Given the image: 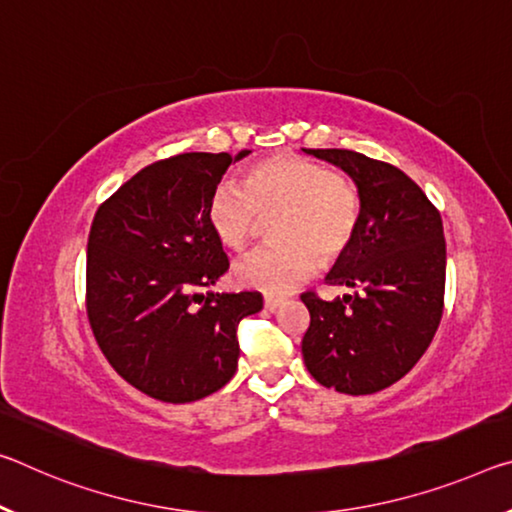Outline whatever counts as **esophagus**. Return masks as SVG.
Wrapping results in <instances>:
<instances>
[{"label": "esophagus", "mask_w": 512, "mask_h": 512, "mask_svg": "<svg viewBox=\"0 0 512 512\" xmlns=\"http://www.w3.org/2000/svg\"><path fill=\"white\" fill-rule=\"evenodd\" d=\"M280 305H282V298H273V296H266V298H264V307H266V310H269V312H275Z\"/></svg>", "instance_id": "1"}]
</instances>
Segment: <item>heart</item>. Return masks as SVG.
I'll return each instance as SVG.
<instances>
[{"mask_svg":"<svg viewBox=\"0 0 512 512\" xmlns=\"http://www.w3.org/2000/svg\"><path fill=\"white\" fill-rule=\"evenodd\" d=\"M273 218L278 239L248 253L234 266L243 287L264 294H287L316 269L351 246L360 223V196L344 175L330 173L294 152H280L250 166L241 182L223 180L209 196L207 218L218 241L243 248L259 225Z\"/></svg>","mask_w":512,"mask_h":512,"instance_id":"obj_1","label":"heart"}]
</instances>
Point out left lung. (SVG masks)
<instances>
[{
    "label": "left lung",
    "instance_id": "1",
    "mask_svg": "<svg viewBox=\"0 0 512 512\" xmlns=\"http://www.w3.org/2000/svg\"><path fill=\"white\" fill-rule=\"evenodd\" d=\"M351 177L360 196L355 237L326 275L353 294H303L310 328L303 360L342 394L380 392L431 346L442 319L446 243L440 212L403 170L353 150H305Z\"/></svg>",
    "mask_w": 512,
    "mask_h": 512
}]
</instances>
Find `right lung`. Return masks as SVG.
<instances>
[{"instance_id":"add662e5","label":"right lung","mask_w":512,"mask_h":512,"mask_svg":"<svg viewBox=\"0 0 512 512\" xmlns=\"http://www.w3.org/2000/svg\"><path fill=\"white\" fill-rule=\"evenodd\" d=\"M250 152L154 161L93 218L88 321L111 367L157 401L191 403L230 383L239 321L262 310L257 291H212L230 262L209 225V196Z\"/></svg>"}]
</instances>
